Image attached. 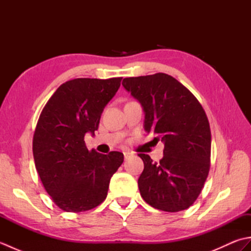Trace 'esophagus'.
Listing matches in <instances>:
<instances>
[{"label": "esophagus", "instance_id": "1", "mask_svg": "<svg viewBox=\"0 0 251 251\" xmlns=\"http://www.w3.org/2000/svg\"><path fill=\"white\" fill-rule=\"evenodd\" d=\"M131 155H132V154L129 153V152H124V157H125V159H128Z\"/></svg>", "mask_w": 251, "mask_h": 251}]
</instances>
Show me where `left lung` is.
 <instances>
[{
  "instance_id": "obj_1",
  "label": "left lung",
  "mask_w": 251,
  "mask_h": 251,
  "mask_svg": "<svg viewBox=\"0 0 251 251\" xmlns=\"http://www.w3.org/2000/svg\"><path fill=\"white\" fill-rule=\"evenodd\" d=\"M122 85L140 102L145 130L165 146L158 164L139 154L145 164L138 179L142 199L159 210L186 209L199 197L209 173L211 134L204 109L168 74L126 77Z\"/></svg>"
}]
</instances>
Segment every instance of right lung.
<instances>
[{"label":"right lung","instance_id":"right-lung-1","mask_svg":"<svg viewBox=\"0 0 251 251\" xmlns=\"http://www.w3.org/2000/svg\"><path fill=\"white\" fill-rule=\"evenodd\" d=\"M122 77L74 78L63 83L40 115L33 136L35 168L55 204L68 212L93 209L106 197L121 152L88 151L84 137L98 129L104 106Z\"/></svg>","mask_w":251,"mask_h":251}]
</instances>
